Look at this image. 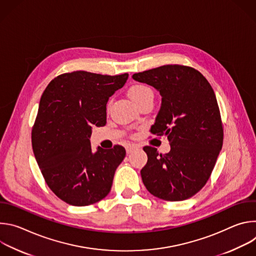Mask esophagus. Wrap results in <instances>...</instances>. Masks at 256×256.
Instances as JSON below:
<instances>
[{"label":"esophagus","mask_w":256,"mask_h":256,"mask_svg":"<svg viewBox=\"0 0 256 256\" xmlns=\"http://www.w3.org/2000/svg\"><path fill=\"white\" fill-rule=\"evenodd\" d=\"M136 149H138V146L136 144H128L126 147V153L128 154H130L132 151H134Z\"/></svg>","instance_id":"34e87169"}]
</instances>
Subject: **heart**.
Here are the masks:
<instances>
[{"label": "heart", "instance_id": "heart-1", "mask_svg": "<svg viewBox=\"0 0 256 256\" xmlns=\"http://www.w3.org/2000/svg\"><path fill=\"white\" fill-rule=\"evenodd\" d=\"M128 96L136 104H138L140 101H142L146 98L153 97V91L148 86L142 85V84H136L130 88Z\"/></svg>", "mask_w": 256, "mask_h": 256}]
</instances>
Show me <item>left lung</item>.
Returning a JSON list of instances; mask_svg holds the SVG:
<instances>
[{"mask_svg": "<svg viewBox=\"0 0 256 256\" xmlns=\"http://www.w3.org/2000/svg\"><path fill=\"white\" fill-rule=\"evenodd\" d=\"M132 79L160 92L162 103L151 132L166 136L171 146L167 154L144 147L148 156L140 170L144 184L161 200H188L206 184L223 146L214 92L198 70L181 64L136 72Z\"/></svg>", "mask_w": 256, "mask_h": 256, "instance_id": "8db88e82", "label": "left lung"}]
</instances>
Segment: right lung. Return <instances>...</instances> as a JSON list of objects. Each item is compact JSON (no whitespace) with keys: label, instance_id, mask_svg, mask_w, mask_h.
<instances>
[{"label":"right lung","instance_id":"add662e5","mask_svg":"<svg viewBox=\"0 0 256 256\" xmlns=\"http://www.w3.org/2000/svg\"><path fill=\"white\" fill-rule=\"evenodd\" d=\"M128 74L108 76L85 70L66 72L46 88L32 128V149L44 180L64 202L84 206L104 198L116 168L126 157L122 146L92 152V128L106 124V104Z\"/></svg>","mask_w":256,"mask_h":256}]
</instances>
